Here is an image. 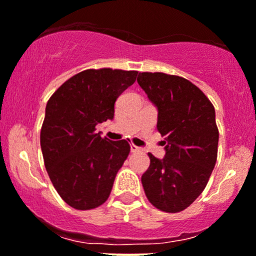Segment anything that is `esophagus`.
I'll return each instance as SVG.
<instances>
[{
    "instance_id": "obj_1",
    "label": "esophagus",
    "mask_w": 256,
    "mask_h": 256,
    "mask_svg": "<svg viewBox=\"0 0 256 256\" xmlns=\"http://www.w3.org/2000/svg\"><path fill=\"white\" fill-rule=\"evenodd\" d=\"M130 148H131V152H134V154H135V152H140V151H141V148H138V146L134 145V144H131Z\"/></svg>"
}]
</instances>
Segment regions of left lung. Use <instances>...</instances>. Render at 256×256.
Segmentation results:
<instances>
[{
	"label": "left lung",
	"mask_w": 256,
	"mask_h": 256,
	"mask_svg": "<svg viewBox=\"0 0 256 256\" xmlns=\"http://www.w3.org/2000/svg\"><path fill=\"white\" fill-rule=\"evenodd\" d=\"M138 82L158 108V130L168 141L162 160L148 154L150 166L141 178L144 191L156 209L182 212L204 191L216 162L215 108L181 76L140 72Z\"/></svg>",
	"instance_id": "1"
}]
</instances>
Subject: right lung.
<instances>
[{
  "instance_id": "right-lung-1",
  "label": "right lung",
  "mask_w": 256,
  "mask_h": 256,
  "mask_svg": "<svg viewBox=\"0 0 256 256\" xmlns=\"http://www.w3.org/2000/svg\"><path fill=\"white\" fill-rule=\"evenodd\" d=\"M138 74L88 68L65 81L47 101L40 135L44 168L60 196L74 209H95L110 196L130 145L101 138L96 125L112 120L116 98Z\"/></svg>"
}]
</instances>
